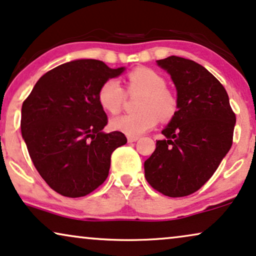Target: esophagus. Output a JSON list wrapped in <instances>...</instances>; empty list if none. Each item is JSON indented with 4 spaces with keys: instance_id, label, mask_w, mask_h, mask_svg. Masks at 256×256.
<instances>
[{
    "instance_id": "34e87169",
    "label": "esophagus",
    "mask_w": 256,
    "mask_h": 256,
    "mask_svg": "<svg viewBox=\"0 0 256 256\" xmlns=\"http://www.w3.org/2000/svg\"><path fill=\"white\" fill-rule=\"evenodd\" d=\"M138 140V136H128V142L132 144V142H136Z\"/></svg>"
}]
</instances>
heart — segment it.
<instances>
[{"label": "heart", "instance_id": "1", "mask_svg": "<svg viewBox=\"0 0 256 256\" xmlns=\"http://www.w3.org/2000/svg\"><path fill=\"white\" fill-rule=\"evenodd\" d=\"M164 76L148 67H138L127 74L128 92H144L141 100V112L124 114L112 118L115 130L129 136H138L158 124V118L169 120L178 110V98L166 87ZM98 102L106 110L118 114L126 101V90L115 78L106 80L98 89Z\"/></svg>", "mask_w": 256, "mask_h": 256}]
</instances>
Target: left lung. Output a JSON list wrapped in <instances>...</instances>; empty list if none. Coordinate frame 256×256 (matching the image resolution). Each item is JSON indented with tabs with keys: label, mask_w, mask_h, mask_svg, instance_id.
Masks as SVG:
<instances>
[{
	"label": "left lung",
	"mask_w": 256,
	"mask_h": 256,
	"mask_svg": "<svg viewBox=\"0 0 256 256\" xmlns=\"http://www.w3.org/2000/svg\"><path fill=\"white\" fill-rule=\"evenodd\" d=\"M178 90V110L162 130L164 140L144 162L155 190L182 198L198 190L233 144L235 112L224 86L198 63L178 56L158 60Z\"/></svg>",
	"instance_id": "obj_1"
}]
</instances>
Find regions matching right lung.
<instances>
[{
	"label": "right lung",
	"instance_id": "add662e5",
	"mask_svg": "<svg viewBox=\"0 0 256 256\" xmlns=\"http://www.w3.org/2000/svg\"><path fill=\"white\" fill-rule=\"evenodd\" d=\"M110 69L98 60L63 63L41 76L23 101L22 138L35 168L56 193L86 196L107 178L112 152L127 144L121 132L106 134L108 124L98 102Z\"/></svg>",
	"mask_w": 256,
	"mask_h": 256
}]
</instances>
